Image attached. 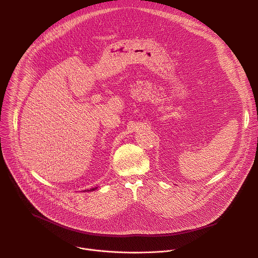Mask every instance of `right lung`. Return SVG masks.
Listing matches in <instances>:
<instances>
[{"label": "right lung", "mask_w": 258, "mask_h": 258, "mask_svg": "<svg viewBox=\"0 0 258 258\" xmlns=\"http://www.w3.org/2000/svg\"><path fill=\"white\" fill-rule=\"evenodd\" d=\"M96 188H93V189H90V190H85V191H94Z\"/></svg>", "instance_id": "obj_1"}]
</instances>
